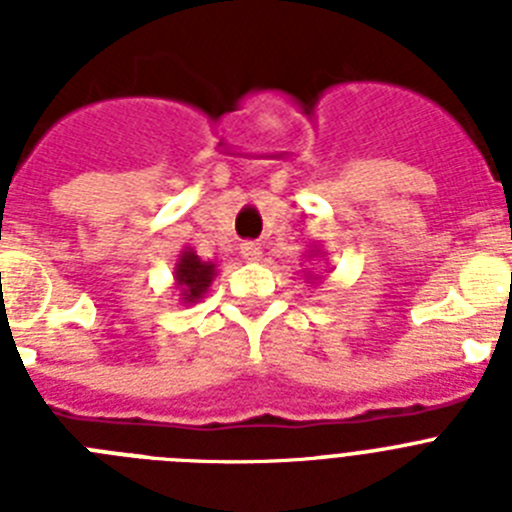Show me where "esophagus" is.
<instances>
[{"label": "esophagus", "instance_id": "34e87169", "mask_svg": "<svg viewBox=\"0 0 512 512\" xmlns=\"http://www.w3.org/2000/svg\"><path fill=\"white\" fill-rule=\"evenodd\" d=\"M241 256L248 261V264H256V261H261L264 251H261L259 243L248 241V243H243V246H241Z\"/></svg>", "mask_w": 512, "mask_h": 512}]
</instances>
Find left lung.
I'll use <instances>...</instances> for the list:
<instances>
[{
    "label": "left lung",
    "instance_id": "1",
    "mask_svg": "<svg viewBox=\"0 0 512 512\" xmlns=\"http://www.w3.org/2000/svg\"><path fill=\"white\" fill-rule=\"evenodd\" d=\"M320 253H323V251H320V248L315 246V248H312V251H307V256H310V259H315V256H320ZM305 274H307V282H315V279H318V277H315V274H310V271H305Z\"/></svg>",
    "mask_w": 512,
    "mask_h": 512
}]
</instances>
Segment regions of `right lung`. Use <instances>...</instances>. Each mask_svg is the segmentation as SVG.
Wrapping results in <instances>:
<instances>
[{
	"label": "right lung",
	"instance_id": "obj_1",
	"mask_svg": "<svg viewBox=\"0 0 512 512\" xmlns=\"http://www.w3.org/2000/svg\"><path fill=\"white\" fill-rule=\"evenodd\" d=\"M217 277L215 261H202L194 248H184L174 264V287L179 289V302L194 305L207 295Z\"/></svg>",
	"mask_w": 512,
	"mask_h": 512
}]
</instances>
